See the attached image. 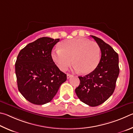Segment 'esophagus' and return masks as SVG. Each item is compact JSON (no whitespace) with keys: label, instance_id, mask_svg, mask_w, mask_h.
I'll return each instance as SVG.
<instances>
[{"label":"esophagus","instance_id":"1","mask_svg":"<svg viewBox=\"0 0 133 133\" xmlns=\"http://www.w3.org/2000/svg\"><path fill=\"white\" fill-rule=\"evenodd\" d=\"M66 76H67V79H69V78H70L71 77H72V76L73 75H71V74H67V75H66Z\"/></svg>","mask_w":133,"mask_h":133}]
</instances>
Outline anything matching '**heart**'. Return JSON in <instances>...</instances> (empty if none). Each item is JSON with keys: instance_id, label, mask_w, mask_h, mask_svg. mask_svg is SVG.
<instances>
[{"instance_id": "b5f03b06", "label": "heart", "mask_w": 133, "mask_h": 133, "mask_svg": "<svg viewBox=\"0 0 133 133\" xmlns=\"http://www.w3.org/2000/svg\"><path fill=\"white\" fill-rule=\"evenodd\" d=\"M101 48L96 42L83 38L62 42L60 49L53 51L52 58L61 71H66L72 64L83 74L94 71L101 60Z\"/></svg>"}]
</instances>
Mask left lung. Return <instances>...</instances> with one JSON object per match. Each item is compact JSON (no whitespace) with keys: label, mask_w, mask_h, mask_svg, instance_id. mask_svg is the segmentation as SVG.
<instances>
[{"label":"left lung","mask_w":133,"mask_h":133,"mask_svg":"<svg viewBox=\"0 0 133 133\" xmlns=\"http://www.w3.org/2000/svg\"><path fill=\"white\" fill-rule=\"evenodd\" d=\"M91 37L100 46L101 58L94 71L83 77L78 76L80 84L75 93L83 103L95 107L104 103L113 94L120 69L118 54L102 39Z\"/></svg>","instance_id":"1"}]
</instances>
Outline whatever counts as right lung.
Masks as SVG:
<instances>
[{
	"instance_id": "add662e5",
	"label": "right lung",
	"mask_w": 133,
	"mask_h": 133,
	"mask_svg": "<svg viewBox=\"0 0 133 133\" xmlns=\"http://www.w3.org/2000/svg\"><path fill=\"white\" fill-rule=\"evenodd\" d=\"M59 38L42 37L20 51L15 64L18 89L24 98L34 104L51 102L66 75L61 71L51 56Z\"/></svg>"
}]
</instances>
